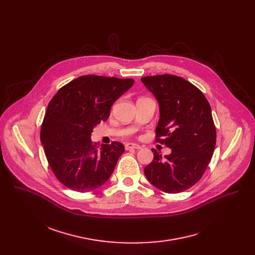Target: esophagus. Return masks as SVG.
<instances>
[{
    "label": "esophagus",
    "mask_w": 255,
    "mask_h": 255,
    "mask_svg": "<svg viewBox=\"0 0 255 255\" xmlns=\"http://www.w3.org/2000/svg\"><path fill=\"white\" fill-rule=\"evenodd\" d=\"M141 146L138 144L135 143H126L125 144V149L126 150H131V149H140Z\"/></svg>",
    "instance_id": "1"
}]
</instances>
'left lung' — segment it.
<instances>
[{
    "label": "left lung",
    "instance_id": "left-lung-1",
    "mask_svg": "<svg viewBox=\"0 0 255 255\" xmlns=\"http://www.w3.org/2000/svg\"><path fill=\"white\" fill-rule=\"evenodd\" d=\"M141 81L159 105L156 141L171 148L164 157L151 149L154 157L144 173L162 192H184L201 179L213 156L216 128L210 104L197 87L183 78L161 75Z\"/></svg>",
    "mask_w": 255,
    "mask_h": 255
}]
</instances>
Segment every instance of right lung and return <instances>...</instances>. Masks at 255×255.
<instances>
[{"instance_id": "obj_1", "label": "right lung", "mask_w": 255, "mask_h": 255, "mask_svg": "<svg viewBox=\"0 0 255 255\" xmlns=\"http://www.w3.org/2000/svg\"><path fill=\"white\" fill-rule=\"evenodd\" d=\"M133 84L132 79L83 76L62 87L49 102L40 140L49 166L66 188L91 192L111 176L124 145L114 141L100 146L92 143L91 134Z\"/></svg>"}]
</instances>
